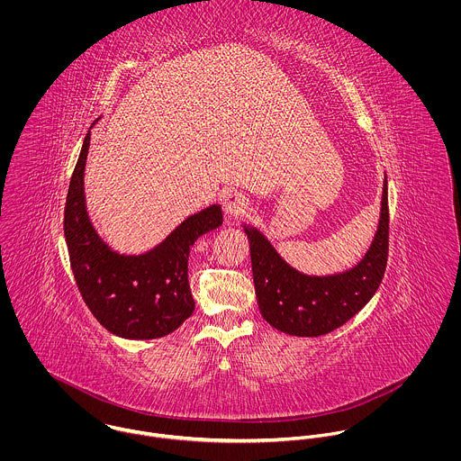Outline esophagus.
<instances>
[{
	"label": "esophagus",
	"mask_w": 461,
	"mask_h": 461,
	"mask_svg": "<svg viewBox=\"0 0 461 461\" xmlns=\"http://www.w3.org/2000/svg\"><path fill=\"white\" fill-rule=\"evenodd\" d=\"M250 200L241 192H229L223 198V209L230 216H243L249 211Z\"/></svg>",
	"instance_id": "34e87169"
}]
</instances>
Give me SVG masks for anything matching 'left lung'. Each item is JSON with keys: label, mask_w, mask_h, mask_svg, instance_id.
Returning <instances> with one entry per match:
<instances>
[{"label": "left lung", "mask_w": 461, "mask_h": 461, "mask_svg": "<svg viewBox=\"0 0 461 461\" xmlns=\"http://www.w3.org/2000/svg\"><path fill=\"white\" fill-rule=\"evenodd\" d=\"M258 303L273 329L318 337L351 320L380 287L389 259V195L384 183L382 218L371 250L353 269L333 276H307L280 259L256 229H245Z\"/></svg>", "instance_id": "left-lung-1"}]
</instances>
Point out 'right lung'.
Instances as JSON below:
<instances>
[{"label": "right lung", "instance_id": "obj_1", "mask_svg": "<svg viewBox=\"0 0 461 461\" xmlns=\"http://www.w3.org/2000/svg\"><path fill=\"white\" fill-rule=\"evenodd\" d=\"M90 145L85 136L68 183L64 232L70 267L94 318L124 339H156L179 329L195 311L188 258L198 238L221 225L220 205L185 220L161 245L143 256L110 250L88 221L83 172Z\"/></svg>", "mask_w": 461, "mask_h": 461}]
</instances>
